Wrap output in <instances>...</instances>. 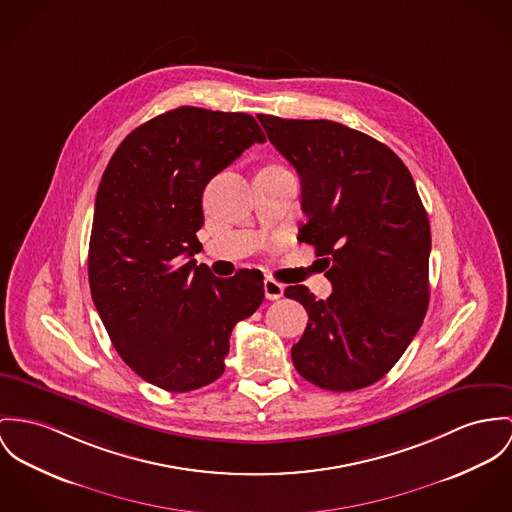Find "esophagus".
I'll return each mask as SVG.
<instances>
[{"label":"esophagus","mask_w":512,"mask_h":512,"mask_svg":"<svg viewBox=\"0 0 512 512\" xmlns=\"http://www.w3.org/2000/svg\"><path fill=\"white\" fill-rule=\"evenodd\" d=\"M263 288H265V296H267L269 300H278V298H282V294H284V286H282L280 282L273 280V278H265Z\"/></svg>","instance_id":"34e87169"}]
</instances>
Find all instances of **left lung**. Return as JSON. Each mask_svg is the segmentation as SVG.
I'll list each match as a JSON object with an SVG mask.
<instances>
[{"label": "left lung", "instance_id": "1", "mask_svg": "<svg viewBox=\"0 0 512 512\" xmlns=\"http://www.w3.org/2000/svg\"><path fill=\"white\" fill-rule=\"evenodd\" d=\"M257 118L300 175L298 239L333 286L327 300L304 284L284 290L308 312L294 366L323 390L366 388L394 368L429 308L431 226L415 181L386 144L345 124Z\"/></svg>", "mask_w": 512, "mask_h": 512}]
</instances>
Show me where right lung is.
I'll return each mask as SVG.
<instances>
[{
    "label": "right lung",
    "instance_id": "1",
    "mask_svg": "<svg viewBox=\"0 0 512 512\" xmlns=\"http://www.w3.org/2000/svg\"><path fill=\"white\" fill-rule=\"evenodd\" d=\"M255 142L265 134L251 115L179 107L132 130L99 183L93 304L120 358L161 390L218 380L234 325L265 298L261 271L218 278L193 259L204 187Z\"/></svg>",
    "mask_w": 512,
    "mask_h": 512
}]
</instances>
